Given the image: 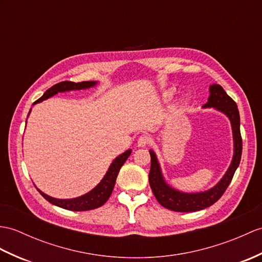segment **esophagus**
I'll use <instances>...</instances> for the list:
<instances>
[{"label":"esophagus","instance_id":"esophagus-1","mask_svg":"<svg viewBox=\"0 0 262 262\" xmlns=\"http://www.w3.org/2000/svg\"><path fill=\"white\" fill-rule=\"evenodd\" d=\"M149 143H150V138L147 135H142L137 141V145L139 146V147H145V146L148 145Z\"/></svg>","mask_w":262,"mask_h":262}]
</instances>
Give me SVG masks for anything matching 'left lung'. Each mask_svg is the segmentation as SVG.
Returning a JSON list of instances; mask_svg holds the SVG:
<instances>
[{
    "label": "left lung",
    "mask_w": 262,
    "mask_h": 262,
    "mask_svg": "<svg viewBox=\"0 0 262 262\" xmlns=\"http://www.w3.org/2000/svg\"><path fill=\"white\" fill-rule=\"evenodd\" d=\"M203 108H215L230 119L233 134V157L228 171L217 182L216 185L204 192L185 193L176 190L166 183L156 154L150 149V171L148 175L150 188L162 206L175 212H195L214 204L226 192L240 164L242 138L240 134V115L235 101L224 91L220 84L213 83L210 86L209 99L208 102L203 105Z\"/></svg>",
    "instance_id": "left-lung-1"
}]
</instances>
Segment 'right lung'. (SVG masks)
<instances>
[{"label":"right lung","mask_w":262,"mask_h":262,"mask_svg":"<svg viewBox=\"0 0 262 262\" xmlns=\"http://www.w3.org/2000/svg\"><path fill=\"white\" fill-rule=\"evenodd\" d=\"M97 84V81H82V82H71V81H62L57 84H54L50 89H48L43 96L33 102L39 103L43 101L50 97L57 95L58 93H64V91H71V90H81V89H88L94 87ZM31 113V109H30L29 114ZM132 153V149H128L124 151L123 154L117 156L116 159L113 161V163L109 166L107 173L103 176V179L99 182V184L97 185L95 188H93L90 192L83 194V195L75 198V199H56L52 196H49L45 194L39 188H36L40 192V194L43 196L48 202H50L53 205H57L59 208H62L66 210L70 211H88V210H94L99 208V206L103 205L109 196L112 195V192L114 190L115 183H116L117 175L119 173L120 167L124 165L126 160L128 159V156Z\"/></svg>","instance_id":"add662e5"}]
</instances>
